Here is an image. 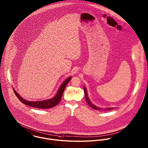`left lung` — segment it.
Returning <instances> with one entry per match:
<instances>
[{"instance_id":"left-lung-1","label":"left lung","mask_w":148,"mask_h":148,"mask_svg":"<svg viewBox=\"0 0 148 148\" xmlns=\"http://www.w3.org/2000/svg\"><path fill=\"white\" fill-rule=\"evenodd\" d=\"M84 90L85 92V100H86V101L87 102V103L88 104V105L90 106L91 108H92L93 109H96V110H112L113 109H114L113 108H106V109H100L99 108H97L96 106H94L92 104V103L90 102V100L89 99L88 97V95H87V93H86V90L85 89V88H84Z\"/></svg>"}]
</instances>
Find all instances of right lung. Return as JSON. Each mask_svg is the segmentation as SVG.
I'll return each mask as SVG.
<instances>
[{
  "instance_id": "add662e5",
  "label": "right lung",
  "mask_w": 148,
  "mask_h": 148,
  "mask_svg": "<svg viewBox=\"0 0 148 148\" xmlns=\"http://www.w3.org/2000/svg\"><path fill=\"white\" fill-rule=\"evenodd\" d=\"M71 79V77H69L66 80H65L63 82V83L60 86L57 94L56 96L51 99L43 100V101H28L25 100H24L22 97L20 96V95L14 90V92L17 97L19 99V100L21 101L22 103H23L25 105L32 106L34 108H40V109H47V108H51L52 107H54L58 104V103L62 99V97L63 93L64 90L65 89V86H66L68 82L70 81Z\"/></svg>"
}]
</instances>
